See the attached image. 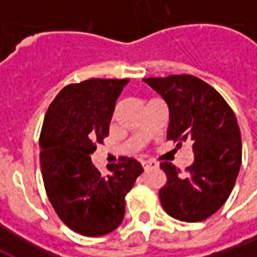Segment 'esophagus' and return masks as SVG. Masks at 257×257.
Wrapping results in <instances>:
<instances>
[{
	"label": "esophagus",
	"mask_w": 257,
	"mask_h": 257,
	"mask_svg": "<svg viewBox=\"0 0 257 257\" xmlns=\"http://www.w3.org/2000/svg\"><path fill=\"white\" fill-rule=\"evenodd\" d=\"M143 167H145V169H149V168H158L160 167V164L157 161H154V160H149V161L143 162Z\"/></svg>",
	"instance_id": "1"
}]
</instances>
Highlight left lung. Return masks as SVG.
<instances>
[{
  "label": "left lung",
  "instance_id": "8db88e82",
  "mask_svg": "<svg viewBox=\"0 0 257 257\" xmlns=\"http://www.w3.org/2000/svg\"><path fill=\"white\" fill-rule=\"evenodd\" d=\"M169 108L167 139L193 143L194 162L183 178L171 162H161L167 184L162 208L182 221H202L220 209L237 180L242 160L241 132L226 100L193 75L146 78Z\"/></svg>",
  "mask_w": 257,
  "mask_h": 257
}]
</instances>
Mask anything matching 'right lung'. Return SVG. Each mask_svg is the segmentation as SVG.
I'll use <instances>...</instances> for the list:
<instances>
[{
  "label": "right lung",
  "instance_id": "obj_1",
  "mask_svg": "<svg viewBox=\"0 0 257 257\" xmlns=\"http://www.w3.org/2000/svg\"><path fill=\"white\" fill-rule=\"evenodd\" d=\"M129 79L92 78L67 85L48 108L40 136V162L53 209L73 231L99 237L125 215V195L143 168L122 157L101 175L92 164L96 143L108 135L115 101Z\"/></svg>",
  "mask_w": 257,
  "mask_h": 257
}]
</instances>
